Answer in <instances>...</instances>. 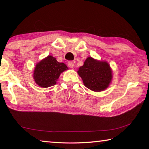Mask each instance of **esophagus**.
<instances>
[{"mask_svg":"<svg viewBox=\"0 0 149 149\" xmlns=\"http://www.w3.org/2000/svg\"><path fill=\"white\" fill-rule=\"evenodd\" d=\"M68 65L70 68H73L74 65V64L72 61H69L68 62Z\"/></svg>","mask_w":149,"mask_h":149,"instance_id":"1","label":"esophagus"}]
</instances>
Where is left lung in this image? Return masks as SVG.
Masks as SVG:
<instances>
[{
    "mask_svg": "<svg viewBox=\"0 0 149 149\" xmlns=\"http://www.w3.org/2000/svg\"><path fill=\"white\" fill-rule=\"evenodd\" d=\"M85 86L93 91H102L107 89L112 80V71L106 62H99L88 57L83 66L77 71Z\"/></svg>",
    "mask_w": 149,
    "mask_h": 149,
    "instance_id": "1",
    "label": "left lung"
}]
</instances>
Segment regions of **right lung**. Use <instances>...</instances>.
Wrapping results in <instances>:
<instances>
[{"instance_id":"obj_1","label":"right lung","mask_w":149,"mask_h":149,"mask_svg":"<svg viewBox=\"0 0 149 149\" xmlns=\"http://www.w3.org/2000/svg\"><path fill=\"white\" fill-rule=\"evenodd\" d=\"M68 69L64 63H60L52 56H48L36 65L33 77L36 84L41 87L53 86L60 74Z\"/></svg>"}]
</instances>
